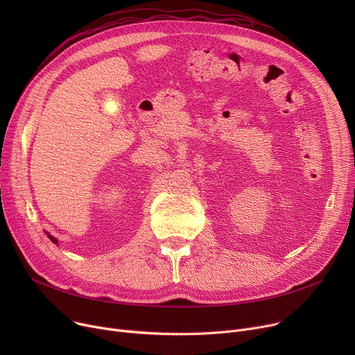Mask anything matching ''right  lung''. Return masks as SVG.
I'll use <instances>...</instances> for the list:
<instances>
[{"label": "right lung", "mask_w": 355, "mask_h": 355, "mask_svg": "<svg viewBox=\"0 0 355 355\" xmlns=\"http://www.w3.org/2000/svg\"><path fill=\"white\" fill-rule=\"evenodd\" d=\"M47 236H49V239L53 241V243H58V239L53 237V236H50V234H47Z\"/></svg>", "instance_id": "obj_1"}]
</instances>
